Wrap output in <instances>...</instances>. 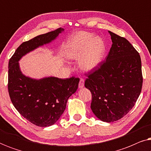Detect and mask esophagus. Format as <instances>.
<instances>
[{"mask_svg":"<svg viewBox=\"0 0 151 151\" xmlns=\"http://www.w3.org/2000/svg\"><path fill=\"white\" fill-rule=\"evenodd\" d=\"M84 79L81 78V79H80V80L78 87H79L80 88H82L84 87Z\"/></svg>","mask_w":151,"mask_h":151,"instance_id":"obj_1","label":"esophagus"}]
</instances>
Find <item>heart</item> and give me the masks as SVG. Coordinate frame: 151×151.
Returning a JSON list of instances; mask_svg holds the SVG:
<instances>
[{
  "label": "heart",
  "instance_id": "heart-1",
  "mask_svg": "<svg viewBox=\"0 0 151 151\" xmlns=\"http://www.w3.org/2000/svg\"><path fill=\"white\" fill-rule=\"evenodd\" d=\"M105 46L98 37L88 32L74 35L66 45V54L73 60L80 59V68L86 72L96 71L104 58Z\"/></svg>",
  "mask_w": 151,
  "mask_h": 151
}]
</instances>
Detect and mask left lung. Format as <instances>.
<instances>
[{
	"instance_id": "left-lung-1",
	"label": "left lung",
	"mask_w": 151,
	"mask_h": 151,
	"mask_svg": "<svg viewBox=\"0 0 151 151\" xmlns=\"http://www.w3.org/2000/svg\"><path fill=\"white\" fill-rule=\"evenodd\" d=\"M112 45L106 62L90 72L84 86L92 95L91 109L101 121L113 122L127 114L142 91V62L127 39L109 31Z\"/></svg>"
}]
</instances>
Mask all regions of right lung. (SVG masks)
<instances>
[{
    "mask_svg": "<svg viewBox=\"0 0 151 151\" xmlns=\"http://www.w3.org/2000/svg\"><path fill=\"white\" fill-rule=\"evenodd\" d=\"M64 31L58 28L22 43L9 61L8 91L12 104L20 115L38 127H49L58 120L68 99L77 91L80 79L32 78L22 73L19 61L27 53L52 42Z\"/></svg>",
    "mask_w": 151,
    "mask_h": 151,
    "instance_id": "add662e5",
    "label": "right lung"
}]
</instances>
